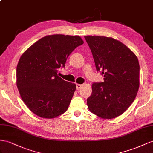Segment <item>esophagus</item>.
Listing matches in <instances>:
<instances>
[{
    "mask_svg": "<svg viewBox=\"0 0 153 153\" xmlns=\"http://www.w3.org/2000/svg\"><path fill=\"white\" fill-rule=\"evenodd\" d=\"M82 86H83L82 85L77 84V85H76V89H77V90H79V89L82 87Z\"/></svg>",
    "mask_w": 153,
    "mask_h": 153,
    "instance_id": "1",
    "label": "esophagus"
}]
</instances>
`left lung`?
Listing matches in <instances>:
<instances>
[{"instance_id":"obj_1","label":"left lung","mask_w":153,"mask_h":153,"mask_svg":"<svg viewBox=\"0 0 153 153\" xmlns=\"http://www.w3.org/2000/svg\"><path fill=\"white\" fill-rule=\"evenodd\" d=\"M97 72L104 81L94 83L87 99L88 109L104 119L122 114L134 100L139 88L140 65L136 55L111 37L85 36Z\"/></svg>"}]
</instances>
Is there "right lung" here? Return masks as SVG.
<instances>
[{
  "label": "right lung",
  "instance_id": "right-lung-1",
  "mask_svg": "<svg viewBox=\"0 0 153 153\" xmlns=\"http://www.w3.org/2000/svg\"><path fill=\"white\" fill-rule=\"evenodd\" d=\"M79 36L52 35L39 39L21 56L17 66V86L22 101L35 114L53 118L67 110L76 86L58 76Z\"/></svg>",
  "mask_w": 153,
  "mask_h": 153
}]
</instances>
